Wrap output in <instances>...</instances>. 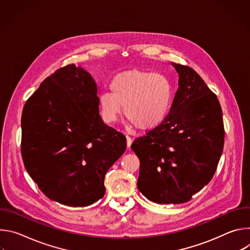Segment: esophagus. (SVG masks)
<instances>
[{
	"label": "esophagus",
	"instance_id": "1",
	"mask_svg": "<svg viewBox=\"0 0 250 250\" xmlns=\"http://www.w3.org/2000/svg\"><path fill=\"white\" fill-rule=\"evenodd\" d=\"M131 144H132V139H131V137H130V136H128V135H126V146H127V148H129V147H130Z\"/></svg>",
	"mask_w": 250,
	"mask_h": 250
}]
</instances>
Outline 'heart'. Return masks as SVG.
Masks as SVG:
<instances>
[{"instance_id": "heart-1", "label": "heart", "mask_w": 250, "mask_h": 250, "mask_svg": "<svg viewBox=\"0 0 250 250\" xmlns=\"http://www.w3.org/2000/svg\"><path fill=\"white\" fill-rule=\"evenodd\" d=\"M110 87L111 92L104 91L99 96L102 116L106 123L116 122L123 110L125 118L139 129L155 128L165 120L173 93L166 76L132 69L116 75Z\"/></svg>"}]
</instances>
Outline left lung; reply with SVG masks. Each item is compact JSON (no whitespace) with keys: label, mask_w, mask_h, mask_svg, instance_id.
<instances>
[{"label":"left lung","mask_w":250,"mask_h":250,"mask_svg":"<svg viewBox=\"0 0 250 250\" xmlns=\"http://www.w3.org/2000/svg\"><path fill=\"white\" fill-rule=\"evenodd\" d=\"M179 75L168 116L137 137L139 192L157 204H182L203 189L217 170L224 142L223 112L217 96L195 70L172 63Z\"/></svg>","instance_id":"1"}]
</instances>
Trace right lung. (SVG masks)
<instances>
[{
    "instance_id": "1",
    "label": "right lung",
    "mask_w": 250,
    "mask_h": 250,
    "mask_svg": "<svg viewBox=\"0 0 250 250\" xmlns=\"http://www.w3.org/2000/svg\"><path fill=\"white\" fill-rule=\"evenodd\" d=\"M97 84L70 64L47 77L21 115V156L31 179L50 200L86 207L102 199L105 173L123 155L125 136L99 113Z\"/></svg>"
}]
</instances>
